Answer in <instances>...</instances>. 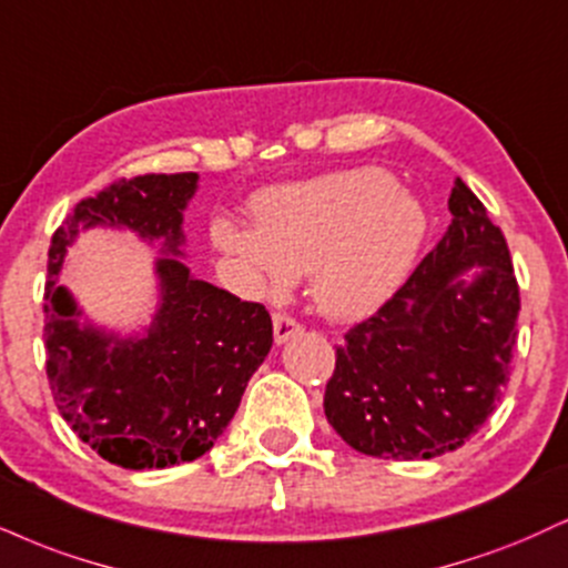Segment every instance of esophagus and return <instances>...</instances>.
I'll list each match as a JSON object with an SVG mask.
<instances>
[{
	"label": "esophagus",
	"mask_w": 568,
	"mask_h": 568,
	"mask_svg": "<svg viewBox=\"0 0 568 568\" xmlns=\"http://www.w3.org/2000/svg\"><path fill=\"white\" fill-rule=\"evenodd\" d=\"M272 327H275V344L277 346L302 333V325H298L291 314H275V317H272Z\"/></svg>",
	"instance_id": "34e87169"
}]
</instances>
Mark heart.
<instances>
[{
    "mask_svg": "<svg viewBox=\"0 0 568 568\" xmlns=\"http://www.w3.org/2000/svg\"><path fill=\"white\" fill-rule=\"evenodd\" d=\"M256 230L216 219L211 241L262 293L291 288L312 272L317 310L336 320L365 317L405 280L426 216L413 195L378 166L266 190L254 201Z\"/></svg>",
    "mask_w": 568,
    "mask_h": 568,
    "instance_id": "b5f03b06",
    "label": "heart"
}]
</instances>
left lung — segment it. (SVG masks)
Listing matches in <instances>:
<instances>
[{"mask_svg":"<svg viewBox=\"0 0 568 568\" xmlns=\"http://www.w3.org/2000/svg\"><path fill=\"white\" fill-rule=\"evenodd\" d=\"M447 206L453 224L436 248L336 349L325 415L362 455L453 453L508 384L521 310L508 243L463 180Z\"/></svg>","mask_w":568,"mask_h":568,"instance_id":"obj_1","label":"left lung"}]
</instances>
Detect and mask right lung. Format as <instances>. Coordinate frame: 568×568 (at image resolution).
<instances>
[{
	"mask_svg": "<svg viewBox=\"0 0 568 568\" xmlns=\"http://www.w3.org/2000/svg\"><path fill=\"white\" fill-rule=\"evenodd\" d=\"M195 190V172L113 182L77 203L52 235L44 349L54 405L81 442L129 470L206 455L272 349V317L262 304L241 302L182 264V211ZM89 226H126L173 254L156 263L160 310L140 337L81 321L59 285L67 245Z\"/></svg>",
	"mask_w": 568,
	"mask_h": 568,
	"instance_id": "right-lung-1",
	"label": "right lung"
}]
</instances>
